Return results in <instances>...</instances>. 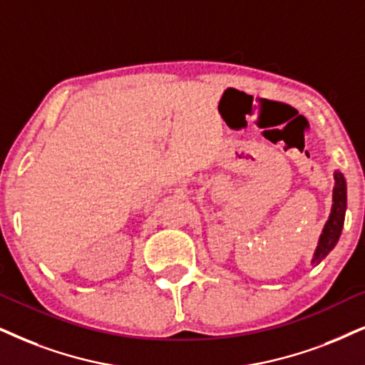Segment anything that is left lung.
<instances>
[{
    "instance_id": "8db88e82",
    "label": "left lung",
    "mask_w": 365,
    "mask_h": 365,
    "mask_svg": "<svg viewBox=\"0 0 365 365\" xmlns=\"http://www.w3.org/2000/svg\"><path fill=\"white\" fill-rule=\"evenodd\" d=\"M334 192H331V210L322 230L320 239H318L317 249L313 252L312 264L317 266L325 259L327 255L335 247V244L339 242L340 234H342L344 227V219H345V210H347V182H345L342 172L334 173Z\"/></svg>"
}]
</instances>
